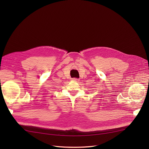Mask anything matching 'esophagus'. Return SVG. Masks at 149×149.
<instances>
[{"label": "esophagus", "instance_id": "34e87169", "mask_svg": "<svg viewBox=\"0 0 149 149\" xmlns=\"http://www.w3.org/2000/svg\"><path fill=\"white\" fill-rule=\"evenodd\" d=\"M72 80L75 81H79V80L78 79H76V78H74V79H72Z\"/></svg>", "mask_w": 149, "mask_h": 149}]
</instances>
